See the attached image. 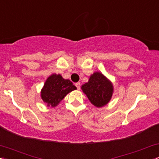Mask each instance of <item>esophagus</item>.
<instances>
[{"label":"esophagus","mask_w":159,"mask_h":159,"mask_svg":"<svg viewBox=\"0 0 159 159\" xmlns=\"http://www.w3.org/2000/svg\"><path fill=\"white\" fill-rule=\"evenodd\" d=\"M75 86H76V87H77L78 90H80V88H81V84H80L79 82L75 83Z\"/></svg>","instance_id":"34e87169"}]
</instances>
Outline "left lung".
Wrapping results in <instances>:
<instances>
[{"label":"left lung","instance_id":"left-lung-1","mask_svg":"<svg viewBox=\"0 0 159 159\" xmlns=\"http://www.w3.org/2000/svg\"><path fill=\"white\" fill-rule=\"evenodd\" d=\"M81 88L91 104L97 107L106 105L114 93L112 82L100 72L91 75L88 82L84 84Z\"/></svg>","mask_w":159,"mask_h":159}]
</instances>
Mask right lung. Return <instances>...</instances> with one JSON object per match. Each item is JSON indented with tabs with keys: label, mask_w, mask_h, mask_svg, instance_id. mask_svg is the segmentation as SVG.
Here are the masks:
<instances>
[{
	"label": "right lung",
	"mask_w": 159,
	"mask_h": 159,
	"mask_svg": "<svg viewBox=\"0 0 159 159\" xmlns=\"http://www.w3.org/2000/svg\"><path fill=\"white\" fill-rule=\"evenodd\" d=\"M77 90L69 79H64L61 75L52 74L47 78L41 90V98L47 106H57L69 93Z\"/></svg>",
	"instance_id": "obj_1"
}]
</instances>
